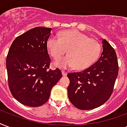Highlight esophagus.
I'll list each match as a JSON object with an SVG mask.
<instances>
[{
	"label": "esophagus",
	"instance_id": "34e87169",
	"mask_svg": "<svg viewBox=\"0 0 127 127\" xmlns=\"http://www.w3.org/2000/svg\"><path fill=\"white\" fill-rule=\"evenodd\" d=\"M62 74H63V76H66V74H67V73L66 72H64V71H63V70H62Z\"/></svg>",
	"mask_w": 127,
	"mask_h": 127
}]
</instances>
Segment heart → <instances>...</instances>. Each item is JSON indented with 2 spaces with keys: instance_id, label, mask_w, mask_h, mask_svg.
I'll return each mask as SVG.
<instances>
[{
  "instance_id": "1",
  "label": "heart",
  "mask_w": 127,
  "mask_h": 127,
  "mask_svg": "<svg viewBox=\"0 0 127 127\" xmlns=\"http://www.w3.org/2000/svg\"><path fill=\"white\" fill-rule=\"evenodd\" d=\"M48 52L55 59H59L66 52L68 55L57 61L54 65L61 68L73 67L83 70L98 59L101 46L97 40L89 38L77 31H67L57 35H51L46 42Z\"/></svg>"
}]
</instances>
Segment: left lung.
Masks as SVG:
<instances>
[{
  "instance_id": "left-lung-1",
  "label": "left lung",
  "mask_w": 127,
  "mask_h": 127,
  "mask_svg": "<svg viewBox=\"0 0 127 127\" xmlns=\"http://www.w3.org/2000/svg\"><path fill=\"white\" fill-rule=\"evenodd\" d=\"M102 52L95 63L82 72L67 74L68 96L77 109L91 110L101 106L112 95L119 73L115 49L102 39Z\"/></svg>"
}]
</instances>
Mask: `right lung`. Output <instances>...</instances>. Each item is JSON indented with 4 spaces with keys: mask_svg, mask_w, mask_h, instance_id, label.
<instances>
[{
    "mask_svg": "<svg viewBox=\"0 0 127 127\" xmlns=\"http://www.w3.org/2000/svg\"><path fill=\"white\" fill-rule=\"evenodd\" d=\"M51 28L38 27L18 36L6 57L10 91L21 104L40 106L48 101L53 87L62 77L59 68H49L46 42Z\"/></svg>",
    "mask_w": 127,
    "mask_h": 127,
    "instance_id": "right-lung-1",
    "label": "right lung"
}]
</instances>
